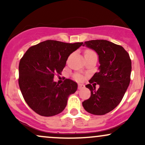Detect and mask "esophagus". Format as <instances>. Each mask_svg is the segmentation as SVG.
<instances>
[{
    "label": "esophagus",
    "instance_id": "obj_1",
    "mask_svg": "<svg viewBox=\"0 0 145 145\" xmlns=\"http://www.w3.org/2000/svg\"><path fill=\"white\" fill-rule=\"evenodd\" d=\"M84 87H85V86H84V84H78V89H79V90L82 89H83V88H84Z\"/></svg>",
    "mask_w": 145,
    "mask_h": 145
}]
</instances>
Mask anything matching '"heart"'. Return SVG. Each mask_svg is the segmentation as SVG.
I'll return each instance as SVG.
<instances>
[{
  "label": "heart",
  "mask_w": 145,
  "mask_h": 145,
  "mask_svg": "<svg viewBox=\"0 0 145 145\" xmlns=\"http://www.w3.org/2000/svg\"><path fill=\"white\" fill-rule=\"evenodd\" d=\"M90 52H93V51H91V50H86L85 52V53H90ZM76 79L78 80H81V76H79V75H77V76H76Z\"/></svg>",
  "instance_id": "1"
}]
</instances>
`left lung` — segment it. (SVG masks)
Returning a JSON list of instances; mask_svg holds the SVG:
<instances>
[{"instance_id": "obj_1", "label": "left lung", "mask_w": 145, "mask_h": 145, "mask_svg": "<svg viewBox=\"0 0 145 145\" xmlns=\"http://www.w3.org/2000/svg\"><path fill=\"white\" fill-rule=\"evenodd\" d=\"M83 46L93 50L99 56L100 65L86 87L91 91V97L82 102L86 112L104 115L114 109L122 100L129 82L131 62L129 54L122 46L107 40L85 41ZM100 85L95 90L91 83Z\"/></svg>"}]
</instances>
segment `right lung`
Returning <instances> with one entry per match:
<instances>
[{
  "label": "right lung",
  "mask_w": 145,
  "mask_h": 145,
  "mask_svg": "<svg viewBox=\"0 0 145 145\" xmlns=\"http://www.w3.org/2000/svg\"><path fill=\"white\" fill-rule=\"evenodd\" d=\"M82 44L47 40L31 46L21 59L20 89L26 104L38 114L54 116L65 108L68 97L76 92L78 84L65 79L59 85L53 79L55 74H61L69 56Z\"/></svg>",
  "instance_id": "obj_1"
}]
</instances>
